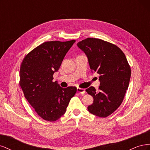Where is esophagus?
Here are the masks:
<instances>
[{
  "label": "esophagus",
  "mask_w": 150,
  "mask_h": 150,
  "mask_svg": "<svg viewBox=\"0 0 150 150\" xmlns=\"http://www.w3.org/2000/svg\"><path fill=\"white\" fill-rule=\"evenodd\" d=\"M77 91H78L79 93L81 94H83L85 93V89H81V88H77Z\"/></svg>",
  "instance_id": "obj_1"
}]
</instances>
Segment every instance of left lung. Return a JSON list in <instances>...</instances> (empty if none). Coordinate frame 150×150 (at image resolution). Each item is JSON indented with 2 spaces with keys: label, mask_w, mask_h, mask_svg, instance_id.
Wrapping results in <instances>:
<instances>
[{
  "label": "left lung",
  "mask_w": 150,
  "mask_h": 150,
  "mask_svg": "<svg viewBox=\"0 0 150 150\" xmlns=\"http://www.w3.org/2000/svg\"><path fill=\"white\" fill-rule=\"evenodd\" d=\"M77 46L88 59L92 72L99 74V91L93 86L86 90L94 101L88 110L99 117L115 111L123 100L131 77V68L121 50L115 45L95 38H88Z\"/></svg>",
  "instance_id": "8db88e82"
}]
</instances>
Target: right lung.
Instances as JSON below:
<instances>
[{
	"instance_id": "1",
	"label": "right lung",
	"mask_w": 150,
	"mask_h": 150,
	"mask_svg": "<svg viewBox=\"0 0 150 150\" xmlns=\"http://www.w3.org/2000/svg\"><path fill=\"white\" fill-rule=\"evenodd\" d=\"M76 42L50 41L40 44L27 55L21 66L20 86L24 96L44 120L55 121L66 111L77 88H61L52 82L66 53Z\"/></svg>"
}]
</instances>
